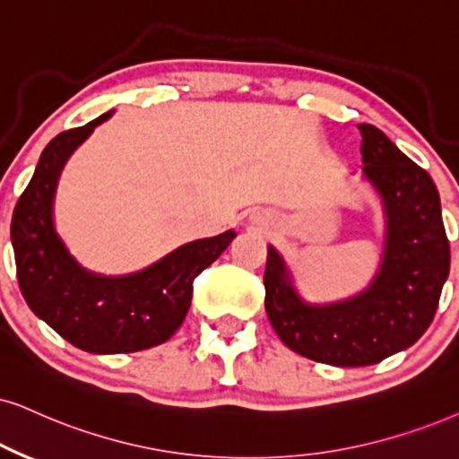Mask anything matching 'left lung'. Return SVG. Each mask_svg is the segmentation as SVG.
<instances>
[{"mask_svg": "<svg viewBox=\"0 0 459 459\" xmlns=\"http://www.w3.org/2000/svg\"><path fill=\"white\" fill-rule=\"evenodd\" d=\"M362 133V178L384 205L379 269L362 292L336 303H307L281 254L269 246L264 307L290 350L333 367H368L407 350L426 333L449 275L440 196L432 178L373 125Z\"/></svg>", "mask_w": 459, "mask_h": 459, "instance_id": "1", "label": "left lung"}]
</instances>
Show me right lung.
<instances>
[{
	"label": "right lung",
	"instance_id": "right-lung-1",
	"mask_svg": "<svg viewBox=\"0 0 459 459\" xmlns=\"http://www.w3.org/2000/svg\"><path fill=\"white\" fill-rule=\"evenodd\" d=\"M112 114L52 139L16 203L10 226L16 275L27 305L63 339L91 353H129L165 343L186 317L195 277L237 237L235 230H226L184 243L126 275L84 269L55 229L56 184L69 156Z\"/></svg>",
	"mask_w": 459,
	"mask_h": 459
}]
</instances>
